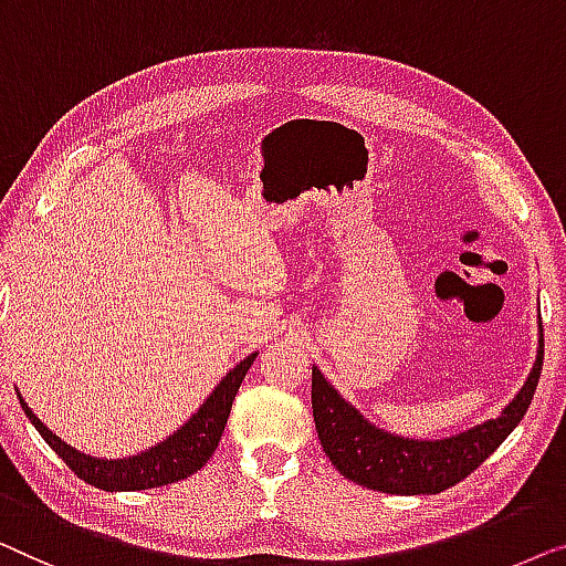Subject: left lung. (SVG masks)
<instances>
[{"mask_svg": "<svg viewBox=\"0 0 566 566\" xmlns=\"http://www.w3.org/2000/svg\"><path fill=\"white\" fill-rule=\"evenodd\" d=\"M544 366V325L536 364L503 416L443 441H412L371 426L313 366V418L317 439L346 480L389 495H436L472 474L503 443L536 392Z\"/></svg>", "mask_w": 566, "mask_h": 566, "instance_id": "left-lung-1", "label": "left lung"}]
</instances>
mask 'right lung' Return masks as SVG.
Returning <instances> with one entry per match:
<instances>
[{
	"label": "right lung",
	"instance_id": "right-lung-1",
	"mask_svg": "<svg viewBox=\"0 0 566 566\" xmlns=\"http://www.w3.org/2000/svg\"><path fill=\"white\" fill-rule=\"evenodd\" d=\"M256 354H251L249 359H243L233 371H228L218 387L212 389V395L207 397L205 405L179 428L177 433L161 441L158 446H150L148 451L138 453L130 459H94L86 453L76 451L74 446L63 443L59 436L41 423L35 418V412L28 408V402L20 397L22 410L30 418V423L38 428V433L43 436L45 443L66 461L71 472L82 476L84 482L94 484V488L107 490V492H130V490H150L161 488V484H171L179 480H187L189 474H195L197 469L207 464V459L212 457L218 449L220 436L226 431L230 408L238 395V387L245 377V371L251 369Z\"/></svg>",
	"mask_w": 566,
	"mask_h": 566
}]
</instances>
